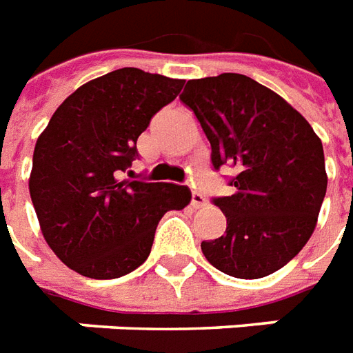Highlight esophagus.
Wrapping results in <instances>:
<instances>
[{
    "instance_id": "obj_1",
    "label": "esophagus",
    "mask_w": 353,
    "mask_h": 353,
    "mask_svg": "<svg viewBox=\"0 0 353 353\" xmlns=\"http://www.w3.org/2000/svg\"><path fill=\"white\" fill-rule=\"evenodd\" d=\"M190 205L194 207V209H201V207H205L207 201H205V198H203V194H200V192H192Z\"/></svg>"
}]
</instances>
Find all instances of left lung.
<instances>
[{"mask_svg": "<svg viewBox=\"0 0 353 353\" xmlns=\"http://www.w3.org/2000/svg\"><path fill=\"white\" fill-rule=\"evenodd\" d=\"M211 142V163L235 166L233 194L212 198L225 233L201 242L220 272L265 278L285 266L313 235L326 196L322 142L281 96L241 74L187 81L179 96Z\"/></svg>", "mask_w": 353, "mask_h": 353, "instance_id": "8db88e82", "label": "left lung"}]
</instances>
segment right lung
Here are the masks:
<instances>
[{
    "mask_svg": "<svg viewBox=\"0 0 353 353\" xmlns=\"http://www.w3.org/2000/svg\"><path fill=\"white\" fill-rule=\"evenodd\" d=\"M181 88L183 79L114 70L70 94L39 137L31 200L46 242L81 276L133 272L152 252L163 214L188 205L185 185L118 179L153 114Z\"/></svg>",
    "mask_w": 353,
    "mask_h": 353,
    "instance_id": "obj_1",
    "label": "right lung"
}]
</instances>
